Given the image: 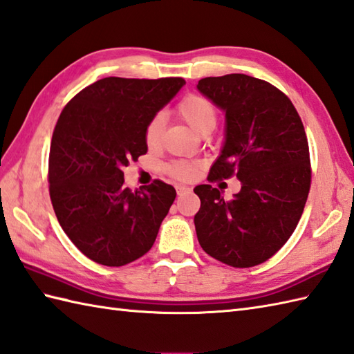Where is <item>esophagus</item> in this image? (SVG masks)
Listing matches in <instances>:
<instances>
[{"label":"esophagus","mask_w":354,"mask_h":354,"mask_svg":"<svg viewBox=\"0 0 354 354\" xmlns=\"http://www.w3.org/2000/svg\"><path fill=\"white\" fill-rule=\"evenodd\" d=\"M191 187H187V186H177V194H178V197H182V195H186V194H191Z\"/></svg>","instance_id":"1"}]
</instances>
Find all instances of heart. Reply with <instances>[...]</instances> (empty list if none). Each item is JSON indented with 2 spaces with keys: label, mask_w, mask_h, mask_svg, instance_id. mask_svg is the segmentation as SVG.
<instances>
[{
  "label": "heart",
  "mask_w": 354,
  "mask_h": 354,
  "mask_svg": "<svg viewBox=\"0 0 354 354\" xmlns=\"http://www.w3.org/2000/svg\"><path fill=\"white\" fill-rule=\"evenodd\" d=\"M177 113L197 135H210L216 127V109L207 98L200 95H187L182 103L177 106ZM165 129L163 115L153 116L145 129V142L153 148L160 144ZM169 172L178 178H192L195 176V167L189 163L177 162L169 165Z\"/></svg>",
  "instance_id": "1"
}]
</instances>
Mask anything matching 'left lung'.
I'll return each mask as SVG.
<instances>
[{
	"instance_id": "obj_1",
	"label": "left lung",
	"mask_w": 354,
	"mask_h": 354,
	"mask_svg": "<svg viewBox=\"0 0 354 354\" xmlns=\"http://www.w3.org/2000/svg\"><path fill=\"white\" fill-rule=\"evenodd\" d=\"M197 89L225 115L209 180L241 182L230 201L210 185L195 187L197 238L216 261L250 268L276 254L300 221L310 187L308 138L290 100L263 80L227 74L201 78Z\"/></svg>"
}]
</instances>
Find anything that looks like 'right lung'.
<instances>
[{
	"label": "right lung",
	"instance_id": "add662e5",
	"mask_svg": "<svg viewBox=\"0 0 354 354\" xmlns=\"http://www.w3.org/2000/svg\"><path fill=\"white\" fill-rule=\"evenodd\" d=\"M185 83L106 77L62 111L50 148V197L66 236L91 261L122 266L153 247L176 189L154 180L131 192L122 169L147 153V124Z\"/></svg>",
	"mask_w": 354,
	"mask_h": 354
}]
</instances>
